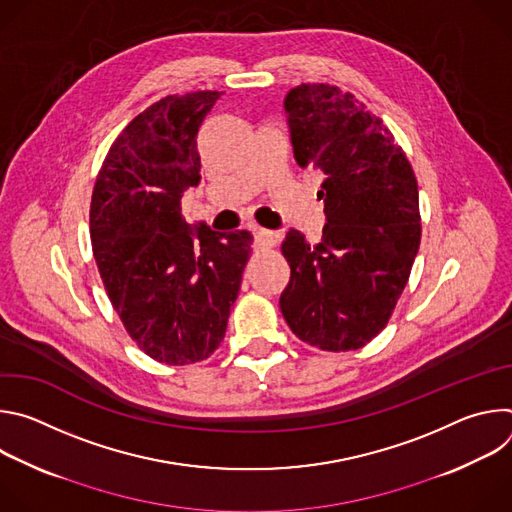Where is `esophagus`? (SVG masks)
<instances>
[{"mask_svg": "<svg viewBox=\"0 0 512 512\" xmlns=\"http://www.w3.org/2000/svg\"><path fill=\"white\" fill-rule=\"evenodd\" d=\"M253 237H255V243H257L259 247H273V245H275V235H273L271 231L253 227Z\"/></svg>", "mask_w": 512, "mask_h": 512, "instance_id": "obj_1", "label": "esophagus"}]
</instances>
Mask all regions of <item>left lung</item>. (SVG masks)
I'll return each instance as SVG.
<instances>
[{
    "instance_id": "8db88e82",
    "label": "left lung",
    "mask_w": 512,
    "mask_h": 512,
    "mask_svg": "<svg viewBox=\"0 0 512 512\" xmlns=\"http://www.w3.org/2000/svg\"><path fill=\"white\" fill-rule=\"evenodd\" d=\"M283 109L298 166L324 176L326 225L316 245L285 235L279 308L300 340L356 350L387 326L407 285L421 241L417 180L393 133L350 93L300 85Z\"/></svg>"
}]
</instances>
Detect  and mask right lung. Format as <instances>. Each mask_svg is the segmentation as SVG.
I'll return each instance as SVG.
<instances>
[{
  "label": "right lung",
  "mask_w": 512,
  "mask_h": 512,
  "mask_svg": "<svg viewBox=\"0 0 512 512\" xmlns=\"http://www.w3.org/2000/svg\"><path fill=\"white\" fill-rule=\"evenodd\" d=\"M218 91L166 97L113 141L91 200L93 255L135 344L190 364L223 342L251 255V233L188 225L182 196L200 182L196 133Z\"/></svg>",
  "instance_id": "right-lung-1"
}]
</instances>
